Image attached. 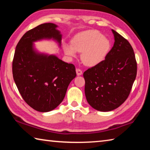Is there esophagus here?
Instances as JSON below:
<instances>
[{"instance_id":"obj_1","label":"esophagus","mask_w":150,"mask_h":150,"mask_svg":"<svg viewBox=\"0 0 150 150\" xmlns=\"http://www.w3.org/2000/svg\"><path fill=\"white\" fill-rule=\"evenodd\" d=\"M76 73H77V75H79V76L82 75V71H81V70L79 69H76Z\"/></svg>"}]
</instances>
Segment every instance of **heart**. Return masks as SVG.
<instances>
[{
    "mask_svg": "<svg viewBox=\"0 0 150 150\" xmlns=\"http://www.w3.org/2000/svg\"><path fill=\"white\" fill-rule=\"evenodd\" d=\"M110 48V40L100 32L94 30L79 33L73 37L71 44H63V52L68 57H76L77 52L82 53L81 60L90 67L99 64L105 60Z\"/></svg>",
    "mask_w": 150,
    "mask_h": 150,
    "instance_id": "1",
    "label": "heart"
}]
</instances>
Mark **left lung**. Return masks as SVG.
Wrapping results in <instances>:
<instances>
[{
    "label": "left lung",
    "instance_id": "1",
    "mask_svg": "<svg viewBox=\"0 0 150 150\" xmlns=\"http://www.w3.org/2000/svg\"><path fill=\"white\" fill-rule=\"evenodd\" d=\"M112 32L115 44L105 59L83 73L87 102L102 112L115 110L126 100L137 73L130 44L115 30Z\"/></svg>",
    "mask_w": 150,
    "mask_h": 150
}]
</instances>
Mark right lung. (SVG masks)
<instances>
[{"instance_id":"obj_1","label":"right lung","mask_w":150,"mask_h":150,"mask_svg":"<svg viewBox=\"0 0 150 150\" xmlns=\"http://www.w3.org/2000/svg\"><path fill=\"white\" fill-rule=\"evenodd\" d=\"M57 27L45 23L25 33L16 45L12 62L13 78L20 95L30 106L42 112L59 105L76 77L73 64L35 48L34 42L42 40H53L61 48L62 34Z\"/></svg>"}]
</instances>
